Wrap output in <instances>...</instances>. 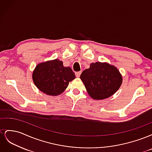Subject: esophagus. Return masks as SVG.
Here are the masks:
<instances>
[{
	"mask_svg": "<svg viewBox=\"0 0 152 152\" xmlns=\"http://www.w3.org/2000/svg\"><path fill=\"white\" fill-rule=\"evenodd\" d=\"M80 73H81V72H75V75L77 78H79L80 75Z\"/></svg>",
	"mask_w": 152,
	"mask_h": 152,
	"instance_id": "obj_1",
	"label": "esophagus"
}]
</instances>
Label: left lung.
<instances>
[{
  "label": "left lung",
  "instance_id": "8db88e82",
  "mask_svg": "<svg viewBox=\"0 0 152 152\" xmlns=\"http://www.w3.org/2000/svg\"><path fill=\"white\" fill-rule=\"evenodd\" d=\"M87 93L96 100L113 95L122 83V76L117 67L104 62L92 63L80 76Z\"/></svg>",
  "mask_w": 152,
  "mask_h": 152
}]
</instances>
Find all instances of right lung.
<instances>
[{"instance_id":"right-lung-1","label":"right lung","mask_w":152,"mask_h":152,"mask_svg":"<svg viewBox=\"0 0 152 152\" xmlns=\"http://www.w3.org/2000/svg\"><path fill=\"white\" fill-rule=\"evenodd\" d=\"M75 79L72 68L64 66L63 61L58 59L40 63L32 73L35 86L45 94L53 96L62 94L69 82Z\"/></svg>"}]
</instances>
